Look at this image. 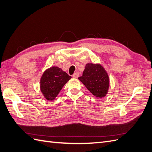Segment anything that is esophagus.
Here are the masks:
<instances>
[{
  "mask_svg": "<svg viewBox=\"0 0 152 152\" xmlns=\"http://www.w3.org/2000/svg\"><path fill=\"white\" fill-rule=\"evenodd\" d=\"M79 73L78 72H76V73H74V74H73V75H72V77H73V78H78L79 77Z\"/></svg>",
  "mask_w": 152,
  "mask_h": 152,
  "instance_id": "esophagus-1",
  "label": "esophagus"
}]
</instances>
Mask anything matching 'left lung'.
<instances>
[{
	"label": "left lung",
	"mask_w": 152,
	"mask_h": 152,
	"mask_svg": "<svg viewBox=\"0 0 152 152\" xmlns=\"http://www.w3.org/2000/svg\"><path fill=\"white\" fill-rule=\"evenodd\" d=\"M78 79L96 98H103L108 94L109 76L101 64L87 63L82 75Z\"/></svg>",
	"instance_id": "8db88e82"
}]
</instances>
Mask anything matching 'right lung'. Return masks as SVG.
Wrapping results in <instances>:
<instances>
[{
  "instance_id": "add662e5",
  "label": "right lung",
  "mask_w": 152,
  "mask_h": 152,
  "mask_svg": "<svg viewBox=\"0 0 152 152\" xmlns=\"http://www.w3.org/2000/svg\"><path fill=\"white\" fill-rule=\"evenodd\" d=\"M71 78L58 66H51L45 70L40 80V89L44 98L54 100Z\"/></svg>"
}]
</instances>
